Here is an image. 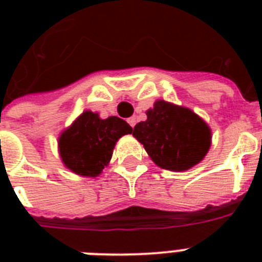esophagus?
I'll list each match as a JSON object with an SVG mask.
<instances>
[{"label":"esophagus","mask_w":262,"mask_h":262,"mask_svg":"<svg viewBox=\"0 0 262 262\" xmlns=\"http://www.w3.org/2000/svg\"><path fill=\"white\" fill-rule=\"evenodd\" d=\"M127 123H129L132 127H135V125L137 123V118H136V117H130V118H127Z\"/></svg>","instance_id":"obj_1"}]
</instances>
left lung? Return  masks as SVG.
I'll return each mask as SVG.
<instances>
[{
  "mask_svg": "<svg viewBox=\"0 0 262 262\" xmlns=\"http://www.w3.org/2000/svg\"><path fill=\"white\" fill-rule=\"evenodd\" d=\"M133 136L159 167L185 171L203 160L211 145V130L199 115L185 107L158 100L139 122Z\"/></svg>",
  "mask_w": 262,
  "mask_h": 262,
  "instance_id": "obj_1",
  "label": "left lung"
}]
</instances>
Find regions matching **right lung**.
<instances>
[{"label":"right lung","mask_w":262,"mask_h":262,"mask_svg":"<svg viewBox=\"0 0 262 262\" xmlns=\"http://www.w3.org/2000/svg\"><path fill=\"white\" fill-rule=\"evenodd\" d=\"M132 127L118 117L100 119L85 111L59 137V154L68 168L80 175L96 177L110 162L119 137Z\"/></svg>","instance_id":"add662e5"}]
</instances>
